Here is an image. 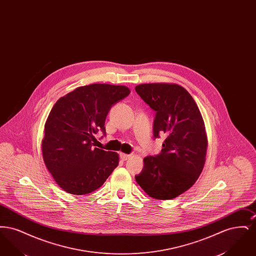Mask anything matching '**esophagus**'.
I'll return each mask as SVG.
<instances>
[{
  "mask_svg": "<svg viewBox=\"0 0 256 256\" xmlns=\"http://www.w3.org/2000/svg\"><path fill=\"white\" fill-rule=\"evenodd\" d=\"M120 156H121V158L124 160V161H126V160H128V159L130 158H132V154H120Z\"/></svg>",
  "mask_w": 256,
  "mask_h": 256,
  "instance_id": "obj_1",
  "label": "esophagus"
}]
</instances>
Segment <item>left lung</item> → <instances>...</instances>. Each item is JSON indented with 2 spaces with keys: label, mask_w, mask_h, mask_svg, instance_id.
Here are the masks:
<instances>
[{
  "label": "left lung",
  "mask_w": 256,
  "mask_h": 256,
  "mask_svg": "<svg viewBox=\"0 0 256 256\" xmlns=\"http://www.w3.org/2000/svg\"><path fill=\"white\" fill-rule=\"evenodd\" d=\"M135 91L156 112L154 138L166 135L161 152L144 158L135 180L150 198H176L192 187L206 163L208 143L202 116L194 98L178 84H145Z\"/></svg>",
  "instance_id": "obj_1"
}]
</instances>
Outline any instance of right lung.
Here are the masks:
<instances>
[{
    "label": "right lung",
    "instance_id": "1",
    "mask_svg": "<svg viewBox=\"0 0 256 256\" xmlns=\"http://www.w3.org/2000/svg\"><path fill=\"white\" fill-rule=\"evenodd\" d=\"M124 86H80L61 97L45 124L42 156L54 182L67 193L86 195L100 188L119 164V154L95 148V134L106 135L112 106L128 97Z\"/></svg>",
    "mask_w": 256,
    "mask_h": 256
}]
</instances>
